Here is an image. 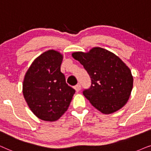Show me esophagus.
Masks as SVG:
<instances>
[{
    "mask_svg": "<svg viewBox=\"0 0 151 151\" xmlns=\"http://www.w3.org/2000/svg\"><path fill=\"white\" fill-rule=\"evenodd\" d=\"M81 86L80 85V83H78L77 85L74 86V89H75L76 92H79L80 90H81Z\"/></svg>",
    "mask_w": 151,
    "mask_h": 151,
    "instance_id": "34e87169",
    "label": "esophagus"
}]
</instances>
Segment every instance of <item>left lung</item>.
Returning a JSON list of instances; mask_svg holds the SVG:
<instances>
[{"label": "left lung", "instance_id": "obj_1", "mask_svg": "<svg viewBox=\"0 0 151 151\" xmlns=\"http://www.w3.org/2000/svg\"><path fill=\"white\" fill-rule=\"evenodd\" d=\"M72 55L83 65L91 79V86L83 94L94 108L102 113L110 114L127 103L133 78L129 68L121 59L99 47L87 53L77 52Z\"/></svg>", "mask_w": 151, "mask_h": 151}]
</instances>
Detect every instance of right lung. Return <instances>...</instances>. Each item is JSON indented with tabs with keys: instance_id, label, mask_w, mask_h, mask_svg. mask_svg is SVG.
<instances>
[{
	"instance_id": "obj_1",
	"label": "right lung",
	"mask_w": 151,
	"mask_h": 151,
	"mask_svg": "<svg viewBox=\"0 0 151 151\" xmlns=\"http://www.w3.org/2000/svg\"><path fill=\"white\" fill-rule=\"evenodd\" d=\"M62 61L61 53L48 50L33 61L24 78V98L32 112L44 121L59 119L75 93L61 72Z\"/></svg>"
}]
</instances>
